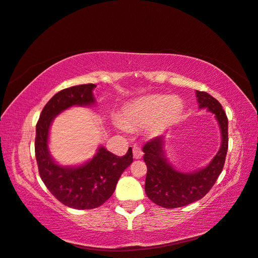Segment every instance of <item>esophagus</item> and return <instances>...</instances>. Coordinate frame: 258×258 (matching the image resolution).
Here are the masks:
<instances>
[{"mask_svg":"<svg viewBox=\"0 0 258 258\" xmlns=\"http://www.w3.org/2000/svg\"><path fill=\"white\" fill-rule=\"evenodd\" d=\"M133 152H134V158L135 159H141L142 154H144V152H142V149L140 147H135L133 149Z\"/></svg>","mask_w":258,"mask_h":258,"instance_id":"1","label":"esophagus"}]
</instances>
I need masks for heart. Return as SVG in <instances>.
Here are the masks:
<instances>
[{"mask_svg": "<svg viewBox=\"0 0 258 258\" xmlns=\"http://www.w3.org/2000/svg\"><path fill=\"white\" fill-rule=\"evenodd\" d=\"M182 110V101L176 97L146 96L124 108L120 122L130 130L152 125L154 131H161L173 124L179 119Z\"/></svg>", "mask_w": 258, "mask_h": 258, "instance_id": "b5f03b06", "label": "heart"}]
</instances>
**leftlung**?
<instances>
[{"instance_id":"1","label":"left lung","mask_w":258,"mask_h":258,"mask_svg":"<svg viewBox=\"0 0 258 258\" xmlns=\"http://www.w3.org/2000/svg\"><path fill=\"white\" fill-rule=\"evenodd\" d=\"M200 108L215 114L222 133V146L207 168L184 174L174 170L163 153V137L149 140L142 148L147 164L145 190L148 198L159 207L175 209L202 199L214 185L224 168L228 149V120L222 105L205 91L197 90Z\"/></svg>"}]
</instances>
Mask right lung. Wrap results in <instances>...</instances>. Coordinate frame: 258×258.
<instances>
[{
  "label": "right lung",
  "instance_id": "obj_1",
  "mask_svg": "<svg viewBox=\"0 0 258 258\" xmlns=\"http://www.w3.org/2000/svg\"><path fill=\"white\" fill-rule=\"evenodd\" d=\"M95 87V84H86L58 91L45 105L36 123L35 157L41 179L60 203L77 210H91L104 204L112 196L120 175L134 161L130 148L123 157L99 148L91 161L78 168L59 167L50 158L47 139L54 117L74 105L93 104Z\"/></svg>",
  "mask_w": 258,
  "mask_h": 258
}]
</instances>
